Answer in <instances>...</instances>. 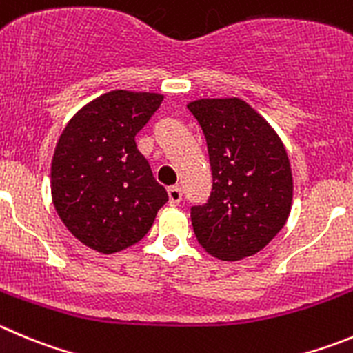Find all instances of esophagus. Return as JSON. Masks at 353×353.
<instances>
[{
  "instance_id": "1",
  "label": "esophagus",
  "mask_w": 353,
  "mask_h": 353,
  "mask_svg": "<svg viewBox=\"0 0 353 353\" xmlns=\"http://www.w3.org/2000/svg\"><path fill=\"white\" fill-rule=\"evenodd\" d=\"M167 192H169V203H170V205H177V203L183 200V192H181L179 186H170Z\"/></svg>"
}]
</instances>
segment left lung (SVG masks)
Here are the masks:
<instances>
[{
    "mask_svg": "<svg viewBox=\"0 0 353 353\" xmlns=\"http://www.w3.org/2000/svg\"><path fill=\"white\" fill-rule=\"evenodd\" d=\"M188 110L209 150L212 192L192 207L196 240L223 261L259 252L291 212L292 176L284 144L242 99H200Z\"/></svg>",
    "mask_w": 353,
    "mask_h": 353,
    "instance_id": "1",
    "label": "left lung"
}]
</instances>
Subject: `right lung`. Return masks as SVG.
<instances>
[{"label":"right lung","instance_id":"right-lung-1","mask_svg":"<svg viewBox=\"0 0 353 353\" xmlns=\"http://www.w3.org/2000/svg\"><path fill=\"white\" fill-rule=\"evenodd\" d=\"M161 95L113 90L65 125L52 160V199L65 228L111 254L139 242L169 200L136 146Z\"/></svg>","mask_w":353,"mask_h":353}]
</instances>
